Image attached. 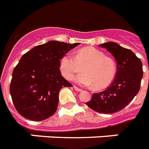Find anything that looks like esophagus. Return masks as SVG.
Listing matches in <instances>:
<instances>
[{
    "mask_svg": "<svg viewBox=\"0 0 149 149\" xmlns=\"http://www.w3.org/2000/svg\"><path fill=\"white\" fill-rule=\"evenodd\" d=\"M74 89H75V91H78V92H80V91H82L81 89H79V87H77V86H74Z\"/></svg>",
    "mask_w": 149,
    "mask_h": 149,
    "instance_id": "obj_1",
    "label": "esophagus"
}]
</instances>
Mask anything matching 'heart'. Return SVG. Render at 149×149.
<instances>
[{
    "mask_svg": "<svg viewBox=\"0 0 149 149\" xmlns=\"http://www.w3.org/2000/svg\"><path fill=\"white\" fill-rule=\"evenodd\" d=\"M62 74L67 79H71L75 73L84 72L74 77L80 85L103 89L113 81L116 75V64L110 57L93 47L84 48L77 51L76 56L66 53L60 59Z\"/></svg>",
    "mask_w": 149,
    "mask_h": 149,
    "instance_id": "heart-1",
    "label": "heart"
}]
</instances>
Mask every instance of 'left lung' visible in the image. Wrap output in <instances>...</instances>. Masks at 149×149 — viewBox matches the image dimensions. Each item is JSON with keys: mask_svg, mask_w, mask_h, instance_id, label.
I'll use <instances>...</instances> for the list:
<instances>
[{"mask_svg": "<svg viewBox=\"0 0 149 149\" xmlns=\"http://www.w3.org/2000/svg\"><path fill=\"white\" fill-rule=\"evenodd\" d=\"M115 58V79L105 91L93 93L86 103L93 111L101 113H112L122 110L138 94L143 77L142 63L132 50L113 42L99 45Z\"/></svg>", "mask_w": 149, "mask_h": 149, "instance_id": "left-lung-1", "label": "left lung"}]
</instances>
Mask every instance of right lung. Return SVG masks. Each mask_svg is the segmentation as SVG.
I'll list each match as a JSON object with an SVG mask.
<instances>
[{
	"label": "right lung",
	"instance_id": "1",
	"mask_svg": "<svg viewBox=\"0 0 149 149\" xmlns=\"http://www.w3.org/2000/svg\"><path fill=\"white\" fill-rule=\"evenodd\" d=\"M78 45L49 41L22 56L13 71L10 93L22 117L39 121L56 112L61 88L72 86L61 74L60 59Z\"/></svg>",
	"mask_w": 149,
	"mask_h": 149
}]
</instances>
